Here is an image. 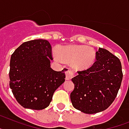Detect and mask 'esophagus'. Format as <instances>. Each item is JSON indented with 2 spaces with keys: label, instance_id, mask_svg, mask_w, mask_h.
I'll list each match as a JSON object with an SVG mask.
<instances>
[{
  "label": "esophagus",
  "instance_id": "1",
  "mask_svg": "<svg viewBox=\"0 0 129 129\" xmlns=\"http://www.w3.org/2000/svg\"><path fill=\"white\" fill-rule=\"evenodd\" d=\"M74 75V72L73 71H71V70H68L66 72V78L67 80H69L72 79L73 76Z\"/></svg>",
  "mask_w": 129,
  "mask_h": 129
}]
</instances>
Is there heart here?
I'll use <instances>...</instances> for the list:
<instances>
[{"instance_id":"1","label":"heart","mask_w":129,"mask_h":129,"mask_svg":"<svg viewBox=\"0 0 129 129\" xmlns=\"http://www.w3.org/2000/svg\"><path fill=\"white\" fill-rule=\"evenodd\" d=\"M57 60L71 62L74 69L84 71L93 65L95 60V52L93 48L86 45H69L58 48Z\"/></svg>"}]
</instances>
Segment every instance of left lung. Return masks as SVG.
<instances>
[{
	"mask_svg": "<svg viewBox=\"0 0 129 129\" xmlns=\"http://www.w3.org/2000/svg\"><path fill=\"white\" fill-rule=\"evenodd\" d=\"M78 74L72 78L74 84L71 93L73 107L87 114L107 109L117 95L123 79L119 59L109 51L99 48L93 65Z\"/></svg>",
	"mask_w": 129,
	"mask_h": 129,
	"instance_id": "left-lung-1",
	"label": "left lung"
}]
</instances>
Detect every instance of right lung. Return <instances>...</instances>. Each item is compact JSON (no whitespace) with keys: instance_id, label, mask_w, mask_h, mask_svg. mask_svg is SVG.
Returning <instances> with one entry per match:
<instances>
[{"instance_id":"obj_1","label":"right lung","mask_w":129,"mask_h":129,"mask_svg":"<svg viewBox=\"0 0 129 129\" xmlns=\"http://www.w3.org/2000/svg\"><path fill=\"white\" fill-rule=\"evenodd\" d=\"M51 46L45 39L22 43L12 55L10 88L24 108L41 110L49 105L55 91L65 81V71L51 68Z\"/></svg>"}]
</instances>
